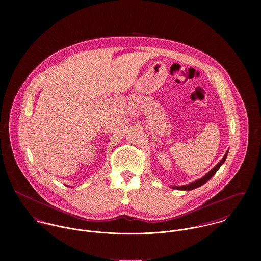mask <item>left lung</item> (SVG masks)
Listing matches in <instances>:
<instances>
[{
	"label": "left lung",
	"mask_w": 261,
	"mask_h": 261,
	"mask_svg": "<svg viewBox=\"0 0 261 261\" xmlns=\"http://www.w3.org/2000/svg\"><path fill=\"white\" fill-rule=\"evenodd\" d=\"M227 153H228V151H227L226 154L224 155L223 159L219 162V164H217V165H216L206 176H204L203 178H201V179H199V180H197V181H195V182H193V183H191V184H189V185H185V186H175L173 187V188H174V189H178V190H186V191H190V190H193V189H196V188H198V187L204 185L205 183H207V182L215 175V173L218 171V169L222 166V164H223L224 162H225V160H226Z\"/></svg>",
	"instance_id": "1"
}]
</instances>
